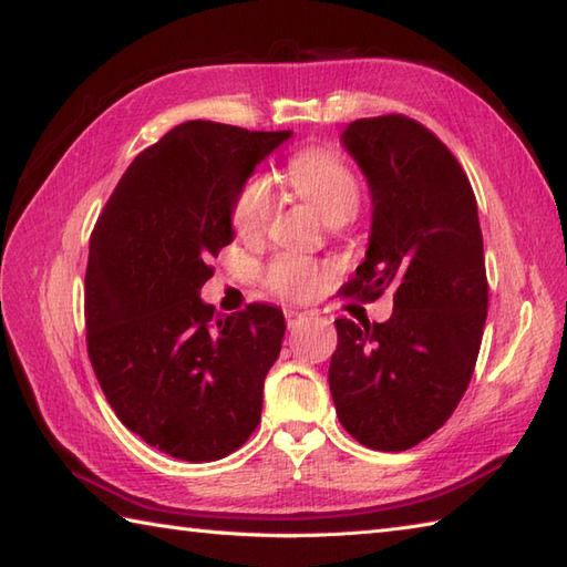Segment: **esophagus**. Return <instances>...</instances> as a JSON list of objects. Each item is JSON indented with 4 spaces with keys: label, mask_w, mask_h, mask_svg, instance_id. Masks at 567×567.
<instances>
[{
    "label": "esophagus",
    "mask_w": 567,
    "mask_h": 567,
    "mask_svg": "<svg viewBox=\"0 0 567 567\" xmlns=\"http://www.w3.org/2000/svg\"><path fill=\"white\" fill-rule=\"evenodd\" d=\"M285 319H287V327L295 329L297 323L305 321V315H302V311H297V309H285Z\"/></svg>",
    "instance_id": "esophagus-1"
}]
</instances>
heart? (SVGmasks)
<instances>
[{"mask_svg": "<svg viewBox=\"0 0 567 567\" xmlns=\"http://www.w3.org/2000/svg\"><path fill=\"white\" fill-rule=\"evenodd\" d=\"M287 179L329 224L351 221L363 202V183L341 153L327 146H309L287 161ZM272 214L270 187L250 177L238 189L231 207V226L240 238H256L265 231ZM327 268L295 252L277 256L265 270V285L287 299H307L319 290Z\"/></svg>", "mask_w": 567, "mask_h": 567, "instance_id": "heart-1", "label": "heart"}]
</instances>
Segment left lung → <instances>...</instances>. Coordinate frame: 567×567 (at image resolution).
Segmentation results:
<instances>
[{
	"label": "left lung",
	"instance_id": "obj_1",
	"mask_svg": "<svg viewBox=\"0 0 567 567\" xmlns=\"http://www.w3.org/2000/svg\"><path fill=\"white\" fill-rule=\"evenodd\" d=\"M372 192L368 256L343 297L392 290L384 323L336 319L329 388L336 414L372 451H406L439 431L473 378L487 319L475 192L449 146L404 114L343 131Z\"/></svg>",
	"mask_w": 567,
	"mask_h": 567
}]
</instances>
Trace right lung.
Instances as JSON below:
<instances>
[{
  "instance_id": "add662e5",
  "label": "right lung",
  "mask_w": 567,
  "mask_h": 567,
  "mask_svg": "<svg viewBox=\"0 0 567 567\" xmlns=\"http://www.w3.org/2000/svg\"><path fill=\"white\" fill-rule=\"evenodd\" d=\"M290 131L187 122L136 155L106 199L84 272L87 355L118 421L153 449L219 461L256 431L285 317L199 299L231 244V207Z\"/></svg>"
}]
</instances>
